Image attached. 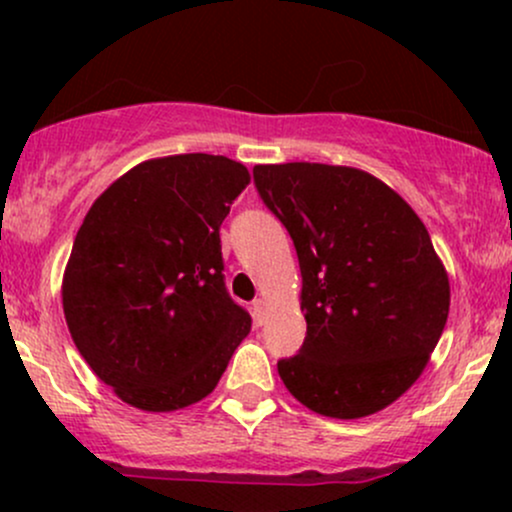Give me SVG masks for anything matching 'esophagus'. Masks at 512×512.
I'll list each match as a JSON object with an SVG mask.
<instances>
[{
    "instance_id": "obj_1",
    "label": "esophagus",
    "mask_w": 512,
    "mask_h": 512,
    "mask_svg": "<svg viewBox=\"0 0 512 512\" xmlns=\"http://www.w3.org/2000/svg\"><path fill=\"white\" fill-rule=\"evenodd\" d=\"M264 315H267V301H262V298H257L255 303H252V317H255V325L260 327L264 322Z\"/></svg>"
}]
</instances>
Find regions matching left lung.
Wrapping results in <instances>:
<instances>
[{"label": "left lung", "instance_id": "1", "mask_svg": "<svg viewBox=\"0 0 512 512\" xmlns=\"http://www.w3.org/2000/svg\"><path fill=\"white\" fill-rule=\"evenodd\" d=\"M296 245L308 334L276 363L286 390L330 419H363L424 373L450 313V281L424 221L375 175L327 163L255 166Z\"/></svg>", "mask_w": 512, "mask_h": 512}]
</instances>
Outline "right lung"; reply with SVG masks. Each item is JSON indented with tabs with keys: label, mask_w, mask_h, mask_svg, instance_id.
<instances>
[{
	"label": "right lung",
	"mask_w": 512,
	"mask_h": 512,
	"mask_svg": "<svg viewBox=\"0 0 512 512\" xmlns=\"http://www.w3.org/2000/svg\"><path fill=\"white\" fill-rule=\"evenodd\" d=\"M248 185V168L226 156L149 158L88 209L62 276L64 320L129 407L175 411L211 395L248 337L219 238Z\"/></svg>",
	"instance_id": "obj_1"
}]
</instances>
